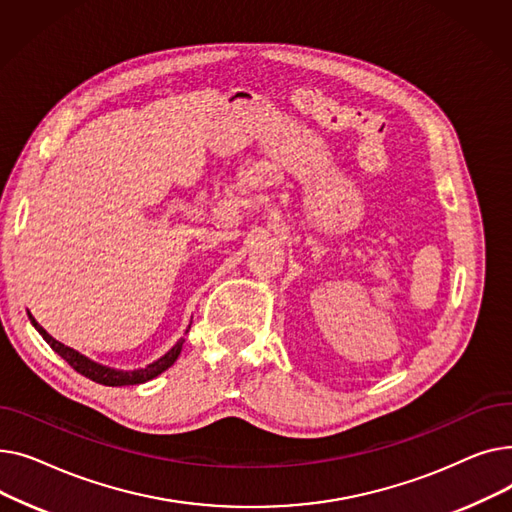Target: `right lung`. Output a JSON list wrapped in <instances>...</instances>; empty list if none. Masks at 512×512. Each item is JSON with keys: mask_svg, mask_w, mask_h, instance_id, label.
<instances>
[{"mask_svg": "<svg viewBox=\"0 0 512 512\" xmlns=\"http://www.w3.org/2000/svg\"><path fill=\"white\" fill-rule=\"evenodd\" d=\"M29 319H31V324L35 326V330L43 336V340H45V342L53 348V351H56L74 371H78L80 375H85V378H89V380H93V382H97V384H103V386H137V384H145V382L157 378L159 373H164L168 367L174 365V361L178 359V355H180V351H182V342H184V340H178L164 357L153 361L151 365H147V367H143V369L122 371V369H112V367L99 365V363L91 361L89 357L80 355L78 351H74V348H70V346L58 342L56 338H51V336L37 324L35 317H33L31 313H29ZM188 328H191V326H188ZM186 332H188V330H186Z\"/></svg>", "mask_w": 512, "mask_h": 512, "instance_id": "1", "label": "right lung"}]
</instances>
